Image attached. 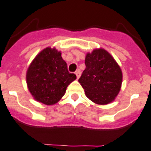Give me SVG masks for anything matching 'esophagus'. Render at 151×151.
Returning <instances> with one entry per match:
<instances>
[{
	"instance_id": "esophagus-1",
	"label": "esophagus",
	"mask_w": 151,
	"mask_h": 151,
	"mask_svg": "<svg viewBox=\"0 0 151 151\" xmlns=\"http://www.w3.org/2000/svg\"><path fill=\"white\" fill-rule=\"evenodd\" d=\"M75 74L76 76H77V78L78 79V78H80V76H81V70H78L75 72Z\"/></svg>"
}]
</instances>
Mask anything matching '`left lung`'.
Instances as JSON below:
<instances>
[{
    "instance_id": "8db88e82",
    "label": "left lung",
    "mask_w": 151,
    "mask_h": 151,
    "mask_svg": "<svg viewBox=\"0 0 151 151\" xmlns=\"http://www.w3.org/2000/svg\"><path fill=\"white\" fill-rule=\"evenodd\" d=\"M85 66L78 81L86 96L99 105L113 101L122 81V70L113 57L104 49L94 50L87 53Z\"/></svg>"
}]
</instances>
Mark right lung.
Wrapping results in <instances>:
<instances>
[{
    "label": "right lung",
    "instance_id": "right-lung-1",
    "mask_svg": "<svg viewBox=\"0 0 151 151\" xmlns=\"http://www.w3.org/2000/svg\"><path fill=\"white\" fill-rule=\"evenodd\" d=\"M76 78L68 71L61 52L50 47L35 56L26 73L27 85L33 98L47 105L58 102Z\"/></svg>",
    "mask_w": 151,
    "mask_h": 151
}]
</instances>
